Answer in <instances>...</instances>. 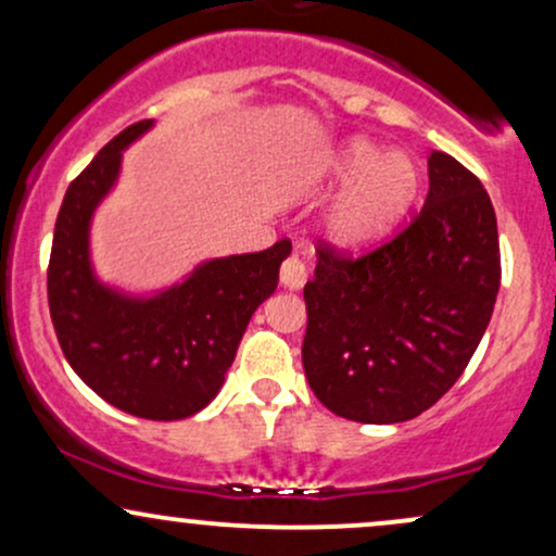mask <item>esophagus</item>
I'll list each match as a JSON object with an SVG mask.
<instances>
[{
	"mask_svg": "<svg viewBox=\"0 0 556 556\" xmlns=\"http://www.w3.org/2000/svg\"><path fill=\"white\" fill-rule=\"evenodd\" d=\"M279 277H282L285 287H290V290H300V287L305 285V277H308V269H305L303 258H300L298 253H290V256L285 258Z\"/></svg>",
	"mask_w": 556,
	"mask_h": 556,
	"instance_id": "obj_1",
	"label": "esophagus"
}]
</instances>
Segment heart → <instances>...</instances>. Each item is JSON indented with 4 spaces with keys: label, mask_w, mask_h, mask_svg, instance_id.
I'll list each match as a JSON object with an SVG mask.
<instances>
[{
    "label": "heart",
    "mask_w": 556,
    "mask_h": 556,
    "mask_svg": "<svg viewBox=\"0 0 556 556\" xmlns=\"http://www.w3.org/2000/svg\"><path fill=\"white\" fill-rule=\"evenodd\" d=\"M337 175L350 185L331 206L327 229L342 245H363L384 232L418 188V172L410 159L384 154L363 140L348 146Z\"/></svg>",
    "instance_id": "1"
}]
</instances>
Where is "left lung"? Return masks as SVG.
Here are the masks:
<instances>
[{"label": "left lung", "mask_w": 556, "mask_h": 556, "mask_svg": "<svg viewBox=\"0 0 556 556\" xmlns=\"http://www.w3.org/2000/svg\"><path fill=\"white\" fill-rule=\"evenodd\" d=\"M305 285L303 368L334 416L400 424L450 392L489 327L500 232L481 180L444 151L429 195L400 232L355 253L318 240Z\"/></svg>", "instance_id": "8db88e82"}]
</instances>
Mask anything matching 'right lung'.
Returning <instances> with one entry per match:
<instances>
[{"label": "right lung", "mask_w": 556, "mask_h": 556, "mask_svg": "<svg viewBox=\"0 0 556 556\" xmlns=\"http://www.w3.org/2000/svg\"><path fill=\"white\" fill-rule=\"evenodd\" d=\"M151 119L125 127L70 182L47 269L49 314L62 353L88 387L149 420L188 418L219 392L253 311L277 290L292 242L203 264L154 300L104 290L88 264V222L119 172V151Z\"/></svg>", "instance_id": "1"}]
</instances>
